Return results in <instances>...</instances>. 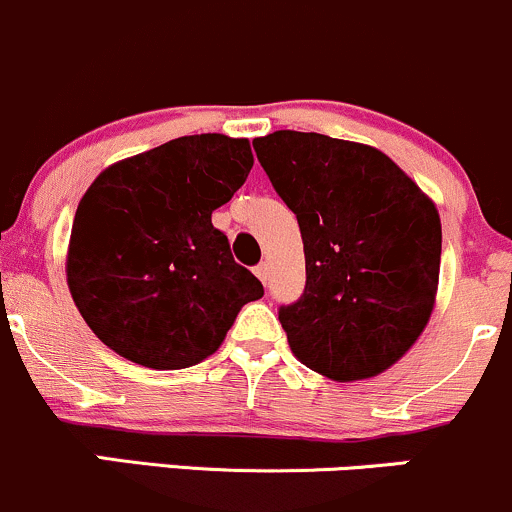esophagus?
Listing matches in <instances>:
<instances>
[{
	"label": "esophagus",
	"instance_id": "esophagus-1",
	"mask_svg": "<svg viewBox=\"0 0 512 512\" xmlns=\"http://www.w3.org/2000/svg\"><path fill=\"white\" fill-rule=\"evenodd\" d=\"M267 274H269V267H267V262H260V265L255 267V277L260 279L262 284H267Z\"/></svg>",
	"mask_w": 512,
	"mask_h": 512
}]
</instances>
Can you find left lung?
<instances>
[{
	"mask_svg": "<svg viewBox=\"0 0 512 512\" xmlns=\"http://www.w3.org/2000/svg\"><path fill=\"white\" fill-rule=\"evenodd\" d=\"M252 145L303 238L306 289L279 308L291 352L335 381L386 372L435 306V204L372 145L299 131H274Z\"/></svg>",
	"mask_w": 512,
	"mask_h": 512,
	"instance_id": "8db88e82",
	"label": "left lung"
}]
</instances>
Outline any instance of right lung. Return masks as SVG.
I'll list each match as a JSON object with an SVG mask.
<instances>
[{
  "instance_id": "right-lung-1",
  "label": "right lung",
  "mask_w": 512,
  "mask_h": 512,
  "mask_svg": "<svg viewBox=\"0 0 512 512\" xmlns=\"http://www.w3.org/2000/svg\"><path fill=\"white\" fill-rule=\"evenodd\" d=\"M247 138L170 143L106 167L82 196L67 286L92 333L150 369H184L221 347L260 279L230 255L211 213L252 170Z\"/></svg>"
}]
</instances>
